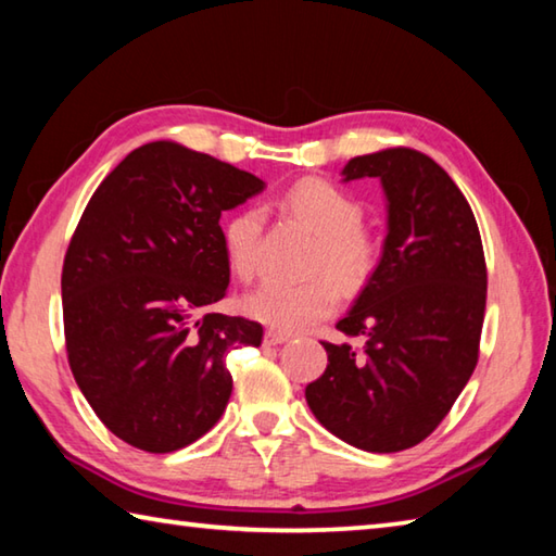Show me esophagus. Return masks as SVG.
<instances>
[{"instance_id": "esophagus-1", "label": "esophagus", "mask_w": 556, "mask_h": 556, "mask_svg": "<svg viewBox=\"0 0 556 556\" xmlns=\"http://www.w3.org/2000/svg\"><path fill=\"white\" fill-rule=\"evenodd\" d=\"M288 339H290V334L273 332V329H268V332L263 334V344H266V346H278V344H286Z\"/></svg>"}]
</instances>
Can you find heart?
I'll return each mask as SVG.
<instances>
[{"label": "heart", "mask_w": 556, "mask_h": 556, "mask_svg": "<svg viewBox=\"0 0 556 556\" xmlns=\"http://www.w3.org/2000/svg\"><path fill=\"white\" fill-rule=\"evenodd\" d=\"M286 207L319 239L317 266H325L334 283L352 293L376 266V241L362 224V204L325 180H303L286 192ZM258 210H241L224 224V253L229 268L249 280L258 268ZM337 288L325 276L309 280H266L243 298L247 315L278 332H303L334 313Z\"/></svg>", "instance_id": "b5f03b06"}]
</instances>
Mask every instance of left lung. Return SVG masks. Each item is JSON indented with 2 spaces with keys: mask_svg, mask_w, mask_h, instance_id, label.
Here are the masks:
<instances>
[{
  "mask_svg": "<svg viewBox=\"0 0 556 556\" xmlns=\"http://www.w3.org/2000/svg\"><path fill=\"white\" fill-rule=\"evenodd\" d=\"M378 178L386 239L337 329L362 352L325 344L327 368L305 388L319 425L356 450L403 452L444 420L479 362L485 258L469 202L422 151L356 155L342 180Z\"/></svg>",
  "mask_w": 556,
  "mask_h": 556,
  "instance_id": "8db88e82",
  "label": "left lung"
}]
</instances>
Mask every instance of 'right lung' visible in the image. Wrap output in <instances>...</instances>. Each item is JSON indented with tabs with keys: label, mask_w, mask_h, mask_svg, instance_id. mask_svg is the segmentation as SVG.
Masks as SVG:
<instances>
[{
	"label": "right lung",
	"mask_w": 556,
	"mask_h": 556,
	"mask_svg": "<svg viewBox=\"0 0 556 556\" xmlns=\"http://www.w3.org/2000/svg\"><path fill=\"white\" fill-rule=\"evenodd\" d=\"M266 182L175 141H151L106 175L63 263L67 362L106 430L168 454L200 440L231 395L227 354L263 327L205 313L224 298L222 212Z\"/></svg>",
	"instance_id": "add662e5"
}]
</instances>
